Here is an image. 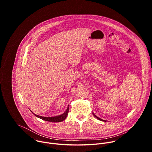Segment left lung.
I'll use <instances>...</instances> for the list:
<instances>
[{
	"mask_svg": "<svg viewBox=\"0 0 152 152\" xmlns=\"http://www.w3.org/2000/svg\"><path fill=\"white\" fill-rule=\"evenodd\" d=\"M93 115H94V116L96 118H97V119H99V120H101V121H105V120H102V119H101V118H99L98 117H97V116H96V115H95L94 113H93Z\"/></svg>",
	"mask_w": 152,
	"mask_h": 152,
	"instance_id": "8db88e82",
	"label": "left lung"
}]
</instances>
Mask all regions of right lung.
<instances>
[{"instance_id": "obj_1", "label": "right lung", "mask_w": 152, "mask_h": 152, "mask_svg": "<svg viewBox=\"0 0 152 152\" xmlns=\"http://www.w3.org/2000/svg\"><path fill=\"white\" fill-rule=\"evenodd\" d=\"M69 106L67 107V109L66 110V111L64 112V113H63L62 114L60 115H58V116H55V117H42V116H39V115H36L35 114H34L33 113V114H34L36 117L43 120H45V121H50V122H55V123H57V122H61L63 120H64L66 118L67 115H68V113H69Z\"/></svg>"}]
</instances>
